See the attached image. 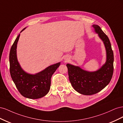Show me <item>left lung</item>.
Listing matches in <instances>:
<instances>
[{"label":"left lung","mask_w":123,"mask_h":123,"mask_svg":"<svg viewBox=\"0 0 123 123\" xmlns=\"http://www.w3.org/2000/svg\"><path fill=\"white\" fill-rule=\"evenodd\" d=\"M92 27L105 45L107 54L105 64L94 72L87 71L69 64L66 65L69 80L74 90L87 95L96 94L103 90L110 83L113 73L114 56L109 39L99 26L93 25Z\"/></svg>","instance_id":"obj_1"}]
</instances>
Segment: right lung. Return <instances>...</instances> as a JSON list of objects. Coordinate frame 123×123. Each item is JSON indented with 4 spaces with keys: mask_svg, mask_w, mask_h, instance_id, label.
<instances>
[{
    "mask_svg": "<svg viewBox=\"0 0 123 123\" xmlns=\"http://www.w3.org/2000/svg\"><path fill=\"white\" fill-rule=\"evenodd\" d=\"M25 29L24 28L21 32ZM20 34L11 47L10 55V72L11 76L20 93L25 98L37 99L45 96L51 86V79L59 67L61 62L48 67L38 73L30 74L22 69L17 61L16 48Z\"/></svg>",
    "mask_w": 123,
    "mask_h": 123,
    "instance_id": "add662e5",
    "label": "right lung"
}]
</instances>
